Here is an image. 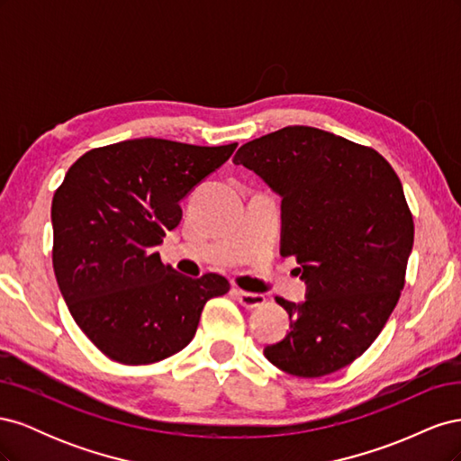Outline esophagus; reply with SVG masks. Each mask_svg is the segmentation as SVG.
<instances>
[{
	"mask_svg": "<svg viewBox=\"0 0 461 461\" xmlns=\"http://www.w3.org/2000/svg\"><path fill=\"white\" fill-rule=\"evenodd\" d=\"M232 294L248 310L261 308V305L265 303V296L263 294H252V292H244V290H239V288H234Z\"/></svg>",
	"mask_w": 461,
	"mask_h": 461,
	"instance_id": "obj_1",
	"label": "esophagus"
}]
</instances>
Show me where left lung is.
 Segmentation results:
<instances>
[{
    "label": "left lung",
    "mask_w": 461,
    "mask_h": 461,
    "mask_svg": "<svg viewBox=\"0 0 461 461\" xmlns=\"http://www.w3.org/2000/svg\"><path fill=\"white\" fill-rule=\"evenodd\" d=\"M234 165L281 196V256H296L302 303L265 357L315 379L350 366L396 308L413 246V219L388 161L313 127H285L244 144Z\"/></svg>",
    "instance_id": "1"
}]
</instances>
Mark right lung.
<instances>
[{"instance_id": "add662e5", "label": "right lung", "mask_w": 461, "mask_h": 461, "mask_svg": "<svg viewBox=\"0 0 461 461\" xmlns=\"http://www.w3.org/2000/svg\"><path fill=\"white\" fill-rule=\"evenodd\" d=\"M239 144L190 146L134 138L86 151L53 194V271L82 332L113 361L146 366L194 339L225 276L190 278L156 248L183 202Z\"/></svg>"}]
</instances>
